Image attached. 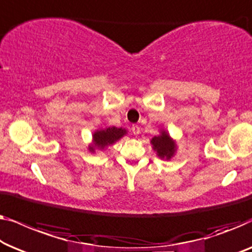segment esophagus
<instances>
[{
    "label": "esophagus",
    "mask_w": 252,
    "mask_h": 252,
    "mask_svg": "<svg viewBox=\"0 0 252 252\" xmlns=\"http://www.w3.org/2000/svg\"><path fill=\"white\" fill-rule=\"evenodd\" d=\"M131 130H132V133L134 136H139L140 134V127L138 126H131Z\"/></svg>",
    "instance_id": "34e87169"
}]
</instances>
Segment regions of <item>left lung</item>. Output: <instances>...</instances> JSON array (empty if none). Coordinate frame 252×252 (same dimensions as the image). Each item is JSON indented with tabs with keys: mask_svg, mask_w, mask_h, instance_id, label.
<instances>
[{
	"mask_svg": "<svg viewBox=\"0 0 252 252\" xmlns=\"http://www.w3.org/2000/svg\"><path fill=\"white\" fill-rule=\"evenodd\" d=\"M158 136H154L151 139L152 147H153L154 152H157V155L161 160L170 161L175 157L178 150V145H177L176 140L170 136L169 131L161 127L158 131Z\"/></svg>",
	"mask_w": 252,
	"mask_h": 252,
	"instance_id": "obj_1",
	"label": "left lung"
}]
</instances>
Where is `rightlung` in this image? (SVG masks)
Here are the masks:
<instances>
[{
	"instance_id": "add662e5",
	"label": "right lung",
	"mask_w": 252,
	"mask_h": 252,
	"mask_svg": "<svg viewBox=\"0 0 252 252\" xmlns=\"http://www.w3.org/2000/svg\"><path fill=\"white\" fill-rule=\"evenodd\" d=\"M127 133L126 127L116 126H105L99 127L92 133V140L88 145V151L90 153H95L97 151H105L106 148L114 145L122 137Z\"/></svg>"
}]
</instances>
